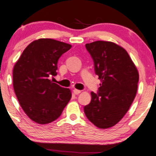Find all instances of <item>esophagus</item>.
<instances>
[{"instance_id":"obj_1","label":"esophagus","mask_w":156,"mask_h":156,"mask_svg":"<svg viewBox=\"0 0 156 156\" xmlns=\"http://www.w3.org/2000/svg\"><path fill=\"white\" fill-rule=\"evenodd\" d=\"M80 93H81V90H77V89L73 90V93L76 94V95H78V94Z\"/></svg>"}]
</instances>
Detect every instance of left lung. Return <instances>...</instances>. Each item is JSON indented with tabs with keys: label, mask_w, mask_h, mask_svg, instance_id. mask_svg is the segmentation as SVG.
<instances>
[{
	"label": "left lung",
	"mask_w": 156,
	"mask_h": 156,
	"mask_svg": "<svg viewBox=\"0 0 156 156\" xmlns=\"http://www.w3.org/2000/svg\"><path fill=\"white\" fill-rule=\"evenodd\" d=\"M101 81L98 94L84 107L90 122L100 129L117 124L128 112L136 95L139 75L129 54L121 46L107 41L86 44Z\"/></svg>",
	"instance_id": "obj_1"
}]
</instances>
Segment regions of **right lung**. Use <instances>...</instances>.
I'll list each match as a JSON object with an SVG mask.
<instances>
[{"label":"right lung","mask_w":156,"mask_h":156,"mask_svg":"<svg viewBox=\"0 0 156 156\" xmlns=\"http://www.w3.org/2000/svg\"><path fill=\"white\" fill-rule=\"evenodd\" d=\"M71 48L53 39H39L24 50L13 68V88L28 117L39 124L55 121L71 98L69 88L51 80L57 73V62Z\"/></svg>","instance_id":"obj_1"}]
</instances>
